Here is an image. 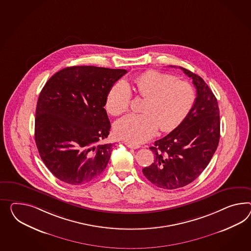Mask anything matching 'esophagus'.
<instances>
[{"instance_id":"34e87169","label":"esophagus","mask_w":251,"mask_h":251,"mask_svg":"<svg viewBox=\"0 0 251 251\" xmlns=\"http://www.w3.org/2000/svg\"><path fill=\"white\" fill-rule=\"evenodd\" d=\"M126 146L127 148H134V149L140 148V146H138V145H135V144H132V143H129V142H126Z\"/></svg>"}]
</instances>
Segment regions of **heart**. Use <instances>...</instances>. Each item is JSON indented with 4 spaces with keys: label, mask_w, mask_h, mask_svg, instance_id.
<instances>
[{
    "label": "heart",
    "mask_w": 251,
    "mask_h": 251,
    "mask_svg": "<svg viewBox=\"0 0 251 251\" xmlns=\"http://www.w3.org/2000/svg\"><path fill=\"white\" fill-rule=\"evenodd\" d=\"M131 89L146 98L144 114H129L115 124L116 136L138 145L152 138L160 126L164 132L176 128L186 119L195 103L193 87L185 81L176 80L171 75L148 71L132 79L131 83L119 81L106 97L110 114L119 116L128 109Z\"/></svg>",
    "instance_id": "obj_1"
}]
</instances>
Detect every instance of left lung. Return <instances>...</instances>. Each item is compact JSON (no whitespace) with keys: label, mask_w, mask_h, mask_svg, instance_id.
I'll list each match as a JSON object with an SVG mask.
<instances>
[{"label":"left lung","mask_w":251,"mask_h":251,"mask_svg":"<svg viewBox=\"0 0 251 251\" xmlns=\"http://www.w3.org/2000/svg\"><path fill=\"white\" fill-rule=\"evenodd\" d=\"M193 80L197 97L186 119L150 149L154 162L143 168L152 184L164 189H176L193 182L211 160L220 136L217 98L198 75L179 67Z\"/></svg>","instance_id":"left-lung-1"}]
</instances>
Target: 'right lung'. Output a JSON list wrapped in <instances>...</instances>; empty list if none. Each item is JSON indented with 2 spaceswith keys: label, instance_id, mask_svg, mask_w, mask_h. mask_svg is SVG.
Wrapping results in <instances>:
<instances>
[{
  "label": "right lung",
  "instance_id": "obj_1",
  "mask_svg": "<svg viewBox=\"0 0 251 251\" xmlns=\"http://www.w3.org/2000/svg\"><path fill=\"white\" fill-rule=\"evenodd\" d=\"M125 69L72 66L45 84L35 111L34 138L45 166L58 179L83 185L107 166L111 124L103 106Z\"/></svg>",
  "mask_w": 251,
  "mask_h": 251
}]
</instances>
